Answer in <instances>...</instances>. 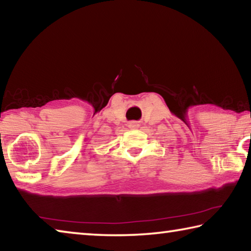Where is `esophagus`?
Returning a JSON list of instances; mask_svg holds the SVG:
<instances>
[{"mask_svg":"<svg viewBox=\"0 0 251 251\" xmlns=\"http://www.w3.org/2000/svg\"><path fill=\"white\" fill-rule=\"evenodd\" d=\"M128 127L130 129H136V128H138V127H139V124L137 122H130L128 124Z\"/></svg>","mask_w":251,"mask_h":251,"instance_id":"34e87169","label":"esophagus"}]
</instances>
